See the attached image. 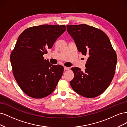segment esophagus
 Instances as JSON below:
<instances>
[{"label": "esophagus", "mask_w": 127, "mask_h": 127, "mask_svg": "<svg viewBox=\"0 0 127 127\" xmlns=\"http://www.w3.org/2000/svg\"><path fill=\"white\" fill-rule=\"evenodd\" d=\"M69 67H64V70H69Z\"/></svg>", "instance_id": "34e87169"}]
</instances>
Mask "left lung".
<instances>
[{
	"instance_id": "obj_1",
	"label": "left lung",
	"mask_w": 127,
	"mask_h": 127,
	"mask_svg": "<svg viewBox=\"0 0 127 127\" xmlns=\"http://www.w3.org/2000/svg\"><path fill=\"white\" fill-rule=\"evenodd\" d=\"M79 52L88 57L86 69L72 67L70 85L77 93L93 98L109 87L115 74L117 56L109 37L103 31L86 24L67 25Z\"/></svg>"
}]
</instances>
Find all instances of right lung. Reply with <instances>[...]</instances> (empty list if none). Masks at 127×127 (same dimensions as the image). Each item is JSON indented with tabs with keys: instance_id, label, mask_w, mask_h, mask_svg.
Segmentation results:
<instances>
[{
	"instance_id": "1",
	"label": "right lung",
	"mask_w": 127,
	"mask_h": 127,
	"mask_svg": "<svg viewBox=\"0 0 127 127\" xmlns=\"http://www.w3.org/2000/svg\"><path fill=\"white\" fill-rule=\"evenodd\" d=\"M66 30L64 25H41L26 29L18 36L10 62L15 80L29 96L41 98L54 91L64 67L51 64L43 56Z\"/></svg>"
}]
</instances>
